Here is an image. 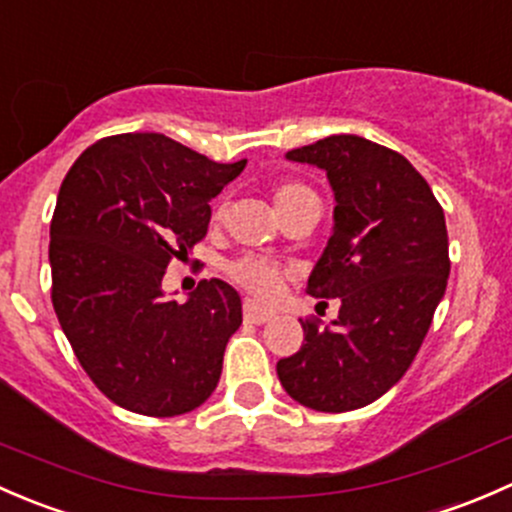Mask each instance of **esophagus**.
<instances>
[{
    "mask_svg": "<svg viewBox=\"0 0 512 512\" xmlns=\"http://www.w3.org/2000/svg\"><path fill=\"white\" fill-rule=\"evenodd\" d=\"M273 318V310L261 308L256 305L254 300H244V320L246 323H254V325H263Z\"/></svg>",
    "mask_w": 512,
    "mask_h": 512,
    "instance_id": "obj_1",
    "label": "esophagus"
}]
</instances>
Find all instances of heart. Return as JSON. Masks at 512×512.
<instances>
[{
    "label": "heart",
    "instance_id": "1",
    "mask_svg": "<svg viewBox=\"0 0 512 512\" xmlns=\"http://www.w3.org/2000/svg\"><path fill=\"white\" fill-rule=\"evenodd\" d=\"M310 194L313 192L298 182L278 184V187L273 189V204H276L278 214H281L286 212L291 204L298 202V199L310 197ZM214 217L217 219L221 217V209H217ZM226 273H229V278L236 283V286L244 288L246 293H251L254 298H261V300H271L283 283V268L278 266V263L268 261V258H261V256L236 258V261H231L229 266H226Z\"/></svg>",
    "mask_w": 512,
    "mask_h": 512
}]
</instances>
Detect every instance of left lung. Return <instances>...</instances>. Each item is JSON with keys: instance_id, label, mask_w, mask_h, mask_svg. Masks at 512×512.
<instances>
[{"instance_id": "obj_1", "label": "left lung", "mask_w": 512, "mask_h": 512, "mask_svg": "<svg viewBox=\"0 0 512 512\" xmlns=\"http://www.w3.org/2000/svg\"><path fill=\"white\" fill-rule=\"evenodd\" d=\"M325 170L335 226L308 278L340 298L328 328L305 320V342L278 360L283 389L315 412H352L394 387L414 362L449 281L444 209L412 162L360 135H330L288 152Z\"/></svg>"}]
</instances>
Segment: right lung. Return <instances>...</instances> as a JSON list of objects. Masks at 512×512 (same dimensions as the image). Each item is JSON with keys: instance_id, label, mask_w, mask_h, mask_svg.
I'll return each instance as SVG.
<instances>
[{"instance_id": "obj_1", "label": "right lung", "mask_w": 512, "mask_h": 512, "mask_svg": "<svg viewBox=\"0 0 512 512\" xmlns=\"http://www.w3.org/2000/svg\"><path fill=\"white\" fill-rule=\"evenodd\" d=\"M246 160L221 165L160 133L98 140L68 170L51 219V303L78 362L118 407L145 416L197 409L217 389L241 298L199 281L165 298L172 258L207 236L214 197Z\"/></svg>"}]
</instances>
